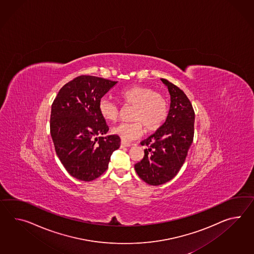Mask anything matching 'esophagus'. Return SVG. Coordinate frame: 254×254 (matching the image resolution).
I'll use <instances>...</instances> for the list:
<instances>
[{
	"label": "esophagus",
	"instance_id": "esophagus-1",
	"mask_svg": "<svg viewBox=\"0 0 254 254\" xmlns=\"http://www.w3.org/2000/svg\"><path fill=\"white\" fill-rule=\"evenodd\" d=\"M132 144L131 143L128 142H126V141H121V143H120V147L121 148H127V147H130Z\"/></svg>",
	"mask_w": 254,
	"mask_h": 254
}]
</instances>
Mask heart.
<instances>
[{"label":"heart","mask_w":254,"mask_h":254,"mask_svg":"<svg viewBox=\"0 0 254 254\" xmlns=\"http://www.w3.org/2000/svg\"><path fill=\"white\" fill-rule=\"evenodd\" d=\"M118 98L126 106H134L131 118L133 123H123L112 132L123 141H131L142 134L143 130L154 132L165 122L168 115L167 101L151 88L140 85L125 88L118 93ZM100 115L107 122H116L120 110L110 100L103 98L98 105Z\"/></svg>","instance_id":"heart-1"}]
</instances>
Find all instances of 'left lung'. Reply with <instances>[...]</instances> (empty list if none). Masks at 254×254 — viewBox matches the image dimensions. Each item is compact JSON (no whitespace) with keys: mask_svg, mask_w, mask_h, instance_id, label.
Masks as SVG:
<instances>
[{"mask_svg":"<svg viewBox=\"0 0 254 254\" xmlns=\"http://www.w3.org/2000/svg\"><path fill=\"white\" fill-rule=\"evenodd\" d=\"M171 95L166 121L159 129L141 141L142 160L135 164L137 175L150 186H161L179 173L192 143L194 111L186 93L166 79H161Z\"/></svg>","mask_w":254,"mask_h":254,"instance_id":"1","label":"left lung"}]
</instances>
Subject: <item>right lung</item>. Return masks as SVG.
Returning <instances> with one entry per match:
<instances>
[{"label": "right lung", "instance_id": "add662e5", "mask_svg": "<svg viewBox=\"0 0 254 254\" xmlns=\"http://www.w3.org/2000/svg\"><path fill=\"white\" fill-rule=\"evenodd\" d=\"M118 81L81 75L62 87L51 106L50 134L62 165L76 179L91 182L108 168L120 147L100 115L101 98Z\"/></svg>", "mask_w": 254, "mask_h": 254}]
</instances>
